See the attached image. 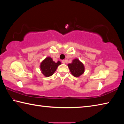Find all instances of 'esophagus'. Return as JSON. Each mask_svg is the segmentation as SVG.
I'll return each instance as SVG.
<instances>
[{
	"label": "esophagus",
	"instance_id": "34e87169",
	"mask_svg": "<svg viewBox=\"0 0 124 124\" xmlns=\"http://www.w3.org/2000/svg\"><path fill=\"white\" fill-rule=\"evenodd\" d=\"M62 63L64 64L66 62V61H64V60H62Z\"/></svg>",
	"mask_w": 124,
	"mask_h": 124
}]
</instances>
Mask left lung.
<instances>
[{"instance_id":"8db88e82","label":"left lung","mask_w":124,"mask_h":124,"mask_svg":"<svg viewBox=\"0 0 124 124\" xmlns=\"http://www.w3.org/2000/svg\"><path fill=\"white\" fill-rule=\"evenodd\" d=\"M71 73L75 77H79L82 75L85 71L84 64L76 58L73 60L71 63L68 64Z\"/></svg>"}]
</instances>
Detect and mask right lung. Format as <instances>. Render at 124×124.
Returning <instances> with one entry per match:
<instances>
[{
  "instance_id": "right-lung-1",
  "label": "right lung",
  "mask_w": 124,
  "mask_h": 124,
  "mask_svg": "<svg viewBox=\"0 0 124 124\" xmlns=\"http://www.w3.org/2000/svg\"><path fill=\"white\" fill-rule=\"evenodd\" d=\"M61 64L60 61L56 63L52 61L51 57H46L41 63V71L45 77H49L54 74L58 66Z\"/></svg>"
}]
</instances>
